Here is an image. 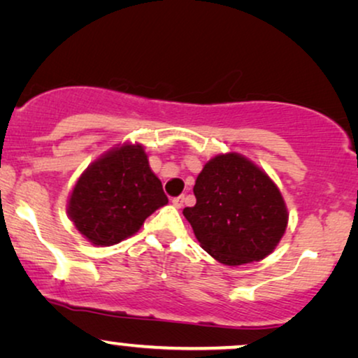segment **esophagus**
<instances>
[{
  "label": "esophagus",
  "mask_w": 358,
  "mask_h": 358,
  "mask_svg": "<svg viewBox=\"0 0 358 358\" xmlns=\"http://www.w3.org/2000/svg\"><path fill=\"white\" fill-rule=\"evenodd\" d=\"M171 203H173V206L175 208H182L183 206V203H185V196H176V198H173V200H171Z\"/></svg>",
  "instance_id": "1"
}]
</instances>
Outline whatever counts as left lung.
Here are the masks:
<instances>
[{"label":"left lung","mask_w":358,"mask_h":358,"mask_svg":"<svg viewBox=\"0 0 358 358\" xmlns=\"http://www.w3.org/2000/svg\"><path fill=\"white\" fill-rule=\"evenodd\" d=\"M196 205L185 208L201 248L226 266L264 259L287 228L289 213L278 185L241 153H220L196 176Z\"/></svg>","instance_id":"1"}]
</instances>
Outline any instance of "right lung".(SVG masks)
I'll use <instances>...</instances> for the list:
<instances>
[{
  "label": "right lung",
  "instance_id": "obj_1",
  "mask_svg": "<svg viewBox=\"0 0 358 358\" xmlns=\"http://www.w3.org/2000/svg\"><path fill=\"white\" fill-rule=\"evenodd\" d=\"M169 198L140 143H120L83 171L67 200V216L94 246L134 236Z\"/></svg>",
  "mask_w": 358,
  "mask_h": 358
}]
</instances>
